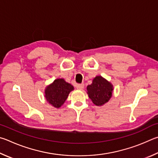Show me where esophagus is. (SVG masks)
<instances>
[{
	"label": "esophagus",
	"instance_id": "34e87169",
	"mask_svg": "<svg viewBox=\"0 0 158 158\" xmlns=\"http://www.w3.org/2000/svg\"><path fill=\"white\" fill-rule=\"evenodd\" d=\"M77 89H79V90H82L84 89V84H78L77 85Z\"/></svg>",
	"mask_w": 158,
	"mask_h": 158
}]
</instances>
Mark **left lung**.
<instances>
[{"label": "left lung", "mask_w": 158, "mask_h": 158, "mask_svg": "<svg viewBox=\"0 0 158 158\" xmlns=\"http://www.w3.org/2000/svg\"><path fill=\"white\" fill-rule=\"evenodd\" d=\"M87 94L96 106H102L112 98L114 87L111 82L101 76H96L92 83L87 87Z\"/></svg>", "instance_id": "left-lung-1"}]
</instances>
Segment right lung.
<instances>
[{
  "instance_id": "add662e5",
  "label": "right lung",
  "mask_w": 158,
  "mask_h": 158,
  "mask_svg": "<svg viewBox=\"0 0 158 158\" xmlns=\"http://www.w3.org/2000/svg\"><path fill=\"white\" fill-rule=\"evenodd\" d=\"M74 89L72 85L66 82L64 78H57L44 89V97L49 105L55 108L64 103L71 91Z\"/></svg>"
}]
</instances>
